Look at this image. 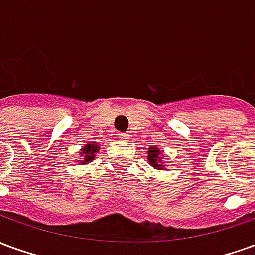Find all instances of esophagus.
I'll list each match as a JSON object with an SVG mask.
<instances>
[{"label": "esophagus", "mask_w": 255, "mask_h": 255, "mask_svg": "<svg viewBox=\"0 0 255 255\" xmlns=\"http://www.w3.org/2000/svg\"><path fill=\"white\" fill-rule=\"evenodd\" d=\"M128 136H129V135H128V133H126V132L119 133V138L122 139V140H126V139H128Z\"/></svg>", "instance_id": "esophagus-1"}]
</instances>
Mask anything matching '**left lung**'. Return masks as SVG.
Wrapping results in <instances>:
<instances>
[{"instance_id": "obj_1", "label": "left lung", "mask_w": 255, "mask_h": 255, "mask_svg": "<svg viewBox=\"0 0 255 255\" xmlns=\"http://www.w3.org/2000/svg\"><path fill=\"white\" fill-rule=\"evenodd\" d=\"M147 160H149L150 165L155 168V169H158V171H162V169H165L166 165L162 162V151L158 150L155 146L153 147H149V151H147Z\"/></svg>"}]
</instances>
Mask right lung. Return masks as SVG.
<instances>
[{"instance_id":"right-lung-1","label":"right lung","mask_w":255,"mask_h":255,"mask_svg":"<svg viewBox=\"0 0 255 255\" xmlns=\"http://www.w3.org/2000/svg\"><path fill=\"white\" fill-rule=\"evenodd\" d=\"M98 149H100V147H98V144L97 143H87L83 149L80 150V154L83 155V158H82V160H78V162H80V164H89L90 161H93L95 153L98 151Z\"/></svg>"}]
</instances>
